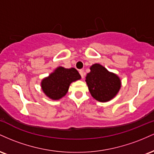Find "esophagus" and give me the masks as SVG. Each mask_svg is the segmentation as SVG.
<instances>
[{"mask_svg":"<svg viewBox=\"0 0 154 154\" xmlns=\"http://www.w3.org/2000/svg\"><path fill=\"white\" fill-rule=\"evenodd\" d=\"M79 74H80L81 77H82V78H84V70L83 69H80L79 70Z\"/></svg>","mask_w":154,"mask_h":154,"instance_id":"esophagus-1","label":"esophagus"}]
</instances>
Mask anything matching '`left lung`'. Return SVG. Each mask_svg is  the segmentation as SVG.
<instances>
[{
  "label": "left lung",
  "mask_w": 154,
  "mask_h": 154,
  "mask_svg": "<svg viewBox=\"0 0 154 154\" xmlns=\"http://www.w3.org/2000/svg\"><path fill=\"white\" fill-rule=\"evenodd\" d=\"M86 76V83L92 96L100 102H106L116 96L121 88V80L116 74L95 63Z\"/></svg>",
  "instance_id": "1"
}]
</instances>
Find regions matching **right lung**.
<instances>
[{"label": "right lung", "mask_w": 154, "mask_h": 154, "mask_svg": "<svg viewBox=\"0 0 154 154\" xmlns=\"http://www.w3.org/2000/svg\"><path fill=\"white\" fill-rule=\"evenodd\" d=\"M80 79L81 76L76 69L59 66L42 80L41 88L49 98L59 100L66 94L70 84Z\"/></svg>", "instance_id": "obj_1"}]
</instances>
